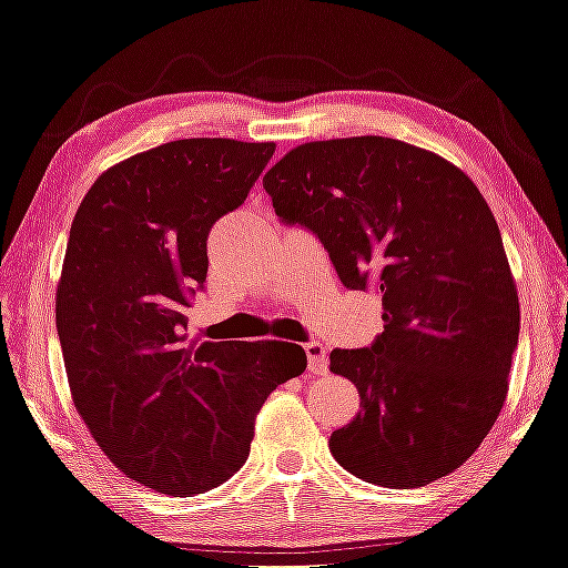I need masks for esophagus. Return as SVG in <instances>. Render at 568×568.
<instances>
[{
    "label": "esophagus",
    "instance_id": "obj_1",
    "mask_svg": "<svg viewBox=\"0 0 568 568\" xmlns=\"http://www.w3.org/2000/svg\"><path fill=\"white\" fill-rule=\"evenodd\" d=\"M303 349H306L308 369L313 372V375H324V372L328 369V354L324 349V344L308 342V344H303Z\"/></svg>",
    "mask_w": 568,
    "mask_h": 568
}]
</instances>
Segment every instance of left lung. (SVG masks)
<instances>
[{
	"mask_svg": "<svg viewBox=\"0 0 568 568\" xmlns=\"http://www.w3.org/2000/svg\"><path fill=\"white\" fill-rule=\"evenodd\" d=\"M262 185L283 222L318 234L346 287L383 293L377 342L332 352L328 367L359 390L334 459L395 489L459 469L500 416L520 334L485 196L436 152L377 134L293 148Z\"/></svg>",
	"mask_w": 568,
	"mask_h": 568,
	"instance_id": "obj_1",
	"label": "left lung"
}]
</instances>
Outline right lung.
Wrapping results in <instances>:
<instances>
[{"label":"right lung","mask_w":568,"mask_h":568,"mask_svg":"<svg viewBox=\"0 0 568 568\" xmlns=\"http://www.w3.org/2000/svg\"><path fill=\"white\" fill-rule=\"evenodd\" d=\"M273 142L173 140L101 173L79 211L55 291L68 387L114 467L193 497L247 462L267 395L306 369L298 344L189 342L206 236L242 206Z\"/></svg>","instance_id":"obj_1"}]
</instances>
